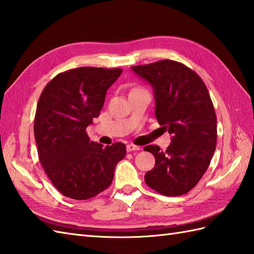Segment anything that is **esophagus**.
<instances>
[{"mask_svg": "<svg viewBox=\"0 0 254 254\" xmlns=\"http://www.w3.org/2000/svg\"><path fill=\"white\" fill-rule=\"evenodd\" d=\"M139 149H141V148H139V146H136V145H134V144L127 145V152H133V150H139Z\"/></svg>", "mask_w": 254, "mask_h": 254, "instance_id": "34e87169", "label": "esophagus"}]
</instances>
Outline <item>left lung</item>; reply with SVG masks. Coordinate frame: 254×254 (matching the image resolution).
<instances>
[{
  "label": "left lung",
  "instance_id": "left-lung-1",
  "mask_svg": "<svg viewBox=\"0 0 254 254\" xmlns=\"http://www.w3.org/2000/svg\"><path fill=\"white\" fill-rule=\"evenodd\" d=\"M131 68L152 85L156 118L172 136L166 150L157 145L144 147L155 157L145 182L163 195H182L201 180L216 148L217 119L208 90L195 72L177 61Z\"/></svg>",
  "mask_w": 254,
  "mask_h": 254
}]
</instances>
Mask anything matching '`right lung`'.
<instances>
[{
  "mask_svg": "<svg viewBox=\"0 0 254 254\" xmlns=\"http://www.w3.org/2000/svg\"><path fill=\"white\" fill-rule=\"evenodd\" d=\"M121 73V68L77 67L58 74L42 90L34 124L38 156L64 196L88 199L105 191L127 154L123 143L104 147L86 133Z\"/></svg>",
  "mask_w": 254,
  "mask_h": 254,
  "instance_id": "obj_1",
  "label": "right lung"
}]
</instances>
